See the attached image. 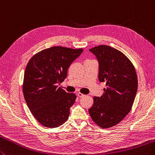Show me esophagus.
Returning a JSON list of instances; mask_svg holds the SVG:
<instances>
[{"label":"esophagus","mask_w":155,"mask_h":155,"mask_svg":"<svg viewBox=\"0 0 155 155\" xmlns=\"http://www.w3.org/2000/svg\"><path fill=\"white\" fill-rule=\"evenodd\" d=\"M77 95L79 97H84V96H85V95H84V94H83V93H80V92H78V93H77Z\"/></svg>","instance_id":"esophagus-1"}]
</instances>
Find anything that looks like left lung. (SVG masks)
I'll return each mask as SVG.
<instances>
[{
  "instance_id": "obj_1",
  "label": "left lung",
  "mask_w": 155,
  "mask_h": 155,
  "mask_svg": "<svg viewBox=\"0 0 155 155\" xmlns=\"http://www.w3.org/2000/svg\"><path fill=\"white\" fill-rule=\"evenodd\" d=\"M99 62V81L106 88L101 97H94L89 109L93 121L102 128L117 125L129 114L138 89L136 70L128 58L105 45L89 50Z\"/></svg>"
}]
</instances>
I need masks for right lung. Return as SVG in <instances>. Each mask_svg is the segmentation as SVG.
<instances>
[{
  "label": "right lung",
  "instance_id": "1",
  "mask_svg": "<svg viewBox=\"0 0 155 155\" xmlns=\"http://www.w3.org/2000/svg\"><path fill=\"white\" fill-rule=\"evenodd\" d=\"M83 51L54 46L39 51L27 63L23 83L24 98L42 126L56 128L68 120L77 96L58 87V84L64 81L70 65Z\"/></svg>",
  "mask_w": 155,
  "mask_h": 155
}]
</instances>
